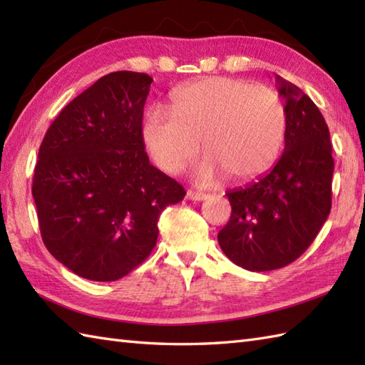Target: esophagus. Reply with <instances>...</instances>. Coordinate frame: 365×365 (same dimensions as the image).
Here are the masks:
<instances>
[{
    "label": "esophagus",
    "instance_id": "1",
    "mask_svg": "<svg viewBox=\"0 0 365 365\" xmlns=\"http://www.w3.org/2000/svg\"><path fill=\"white\" fill-rule=\"evenodd\" d=\"M187 199H188V200H195V202H200V200L208 199V195H204V192L188 191V192H187Z\"/></svg>",
    "mask_w": 365,
    "mask_h": 365
}]
</instances>
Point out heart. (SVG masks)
Segmentation results:
<instances>
[{
    "mask_svg": "<svg viewBox=\"0 0 365 365\" xmlns=\"http://www.w3.org/2000/svg\"><path fill=\"white\" fill-rule=\"evenodd\" d=\"M285 130V106L274 89L213 76L178 89L173 114L147 111L143 138L157 166L169 174L187 166L202 141L207 158L196 182L208 185L222 174L245 182L267 173L281 153Z\"/></svg>",
    "mask_w": 365,
    "mask_h": 365,
    "instance_id": "heart-1",
    "label": "heart"
}]
</instances>
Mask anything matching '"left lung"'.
Segmentation results:
<instances>
[{
    "label": "left lung",
    "instance_id": "1",
    "mask_svg": "<svg viewBox=\"0 0 365 365\" xmlns=\"http://www.w3.org/2000/svg\"><path fill=\"white\" fill-rule=\"evenodd\" d=\"M276 84L285 100L284 153L269 173L226 192L232 215L218 234L222 252L250 271L297 260L331 212L334 160L327 122L298 86L279 75Z\"/></svg>",
    "mask_w": 365,
    "mask_h": 365
}]
</instances>
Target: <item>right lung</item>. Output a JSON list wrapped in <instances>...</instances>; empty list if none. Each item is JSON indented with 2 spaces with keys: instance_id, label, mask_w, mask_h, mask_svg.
Masks as SVG:
<instances>
[{
  "instance_id": "obj_1",
  "label": "right lung",
  "mask_w": 365,
  "mask_h": 365,
  "mask_svg": "<svg viewBox=\"0 0 365 365\" xmlns=\"http://www.w3.org/2000/svg\"><path fill=\"white\" fill-rule=\"evenodd\" d=\"M149 75L113 72L63 108L38 149L33 197L42 240L75 274L111 282L157 245L185 190L150 165L143 139Z\"/></svg>"
}]
</instances>
